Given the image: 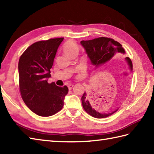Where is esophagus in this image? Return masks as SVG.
Returning <instances> with one entry per match:
<instances>
[{
    "instance_id": "obj_1",
    "label": "esophagus",
    "mask_w": 154,
    "mask_h": 154,
    "mask_svg": "<svg viewBox=\"0 0 154 154\" xmlns=\"http://www.w3.org/2000/svg\"><path fill=\"white\" fill-rule=\"evenodd\" d=\"M73 85H72V84H69V85H68V88H69V89H71L72 88H73Z\"/></svg>"
}]
</instances>
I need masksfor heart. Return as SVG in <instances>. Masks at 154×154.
Listing matches in <instances>:
<instances>
[{
	"mask_svg": "<svg viewBox=\"0 0 154 154\" xmlns=\"http://www.w3.org/2000/svg\"><path fill=\"white\" fill-rule=\"evenodd\" d=\"M79 47L78 45L72 41H69L63 46V51L66 55L71 57L75 53L79 52Z\"/></svg>",
	"mask_w": 154,
	"mask_h": 154,
	"instance_id": "1",
	"label": "heart"
}]
</instances>
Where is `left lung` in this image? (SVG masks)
<instances>
[{"mask_svg": "<svg viewBox=\"0 0 154 154\" xmlns=\"http://www.w3.org/2000/svg\"><path fill=\"white\" fill-rule=\"evenodd\" d=\"M81 45L84 48L87 57L89 59L91 64L95 67V69L105 65L107 62L109 61L116 53L125 54V51L122 47V45L113 39L107 37H99L89 41H81ZM125 61L127 62L130 71L133 70V65L131 59L126 57ZM82 105L83 109L87 113L95 117V118H105L112 115L113 113L118 110L119 108L111 112L101 113L94 109L90 102L88 93H85L81 97Z\"/></svg>", "mask_w": 154, "mask_h": 154, "instance_id": "1", "label": "left lung"}]
</instances>
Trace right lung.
<instances>
[{"label": "right lung", "mask_w": 154, "mask_h": 154, "mask_svg": "<svg viewBox=\"0 0 154 154\" xmlns=\"http://www.w3.org/2000/svg\"><path fill=\"white\" fill-rule=\"evenodd\" d=\"M64 38L38 41L29 46L19 61L20 91L24 102L32 112L49 117L61 110L68 87L48 83L57 49Z\"/></svg>", "instance_id": "right-lung-1"}]
</instances>
